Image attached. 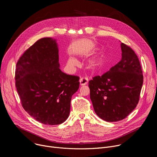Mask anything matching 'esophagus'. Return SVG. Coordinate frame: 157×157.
Here are the masks:
<instances>
[{
    "label": "esophagus",
    "mask_w": 157,
    "mask_h": 157,
    "mask_svg": "<svg viewBox=\"0 0 157 157\" xmlns=\"http://www.w3.org/2000/svg\"><path fill=\"white\" fill-rule=\"evenodd\" d=\"M79 82H80V85H85L88 83V79L86 77H84V78H81L79 79Z\"/></svg>",
    "instance_id": "esophagus-1"
}]
</instances>
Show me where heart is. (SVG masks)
Returning a JSON list of instances; mask_svg holds the SVG:
<instances>
[{"mask_svg": "<svg viewBox=\"0 0 157 157\" xmlns=\"http://www.w3.org/2000/svg\"><path fill=\"white\" fill-rule=\"evenodd\" d=\"M68 63L70 65H75L77 63V61L73 59V58H70L68 60ZM90 65H91V67H95V66L98 64V61L96 60H93L92 61H90Z\"/></svg>", "mask_w": 157, "mask_h": 157, "instance_id": "b5f03b06", "label": "heart"}]
</instances>
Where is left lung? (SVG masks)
I'll list each match as a JSON object with an SVG mask.
<instances>
[{
	"label": "left lung",
	"mask_w": 157,
	"mask_h": 157,
	"mask_svg": "<svg viewBox=\"0 0 157 157\" xmlns=\"http://www.w3.org/2000/svg\"><path fill=\"white\" fill-rule=\"evenodd\" d=\"M121 49V60L88 84L95 113L109 122L123 120L136 108L143 83L141 65L134 51L122 43Z\"/></svg>",
	"instance_id": "8db88e82"
}]
</instances>
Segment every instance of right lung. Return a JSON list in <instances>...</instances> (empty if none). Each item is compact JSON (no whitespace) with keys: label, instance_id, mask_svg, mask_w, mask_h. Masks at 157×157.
<instances>
[{"label":"right lung","instance_id":"right-lung-1","mask_svg":"<svg viewBox=\"0 0 157 157\" xmlns=\"http://www.w3.org/2000/svg\"><path fill=\"white\" fill-rule=\"evenodd\" d=\"M59 60L56 40L44 37L16 63L15 85L22 107L45 125H59L67 119L71 97L79 86V78L63 72Z\"/></svg>","mask_w":157,"mask_h":157}]
</instances>
